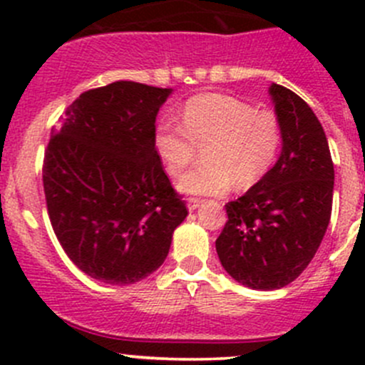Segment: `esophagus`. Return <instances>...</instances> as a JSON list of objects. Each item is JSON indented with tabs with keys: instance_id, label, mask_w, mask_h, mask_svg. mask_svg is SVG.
Here are the masks:
<instances>
[{
	"instance_id": "1",
	"label": "esophagus",
	"mask_w": 365,
	"mask_h": 365,
	"mask_svg": "<svg viewBox=\"0 0 365 365\" xmlns=\"http://www.w3.org/2000/svg\"><path fill=\"white\" fill-rule=\"evenodd\" d=\"M201 205H203V201L196 200V197H189V200H187V208H189V212H194V210L200 208Z\"/></svg>"
}]
</instances>
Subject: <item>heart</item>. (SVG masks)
Listing matches in <instances>:
<instances>
[{"label":"heart","mask_w":365,"mask_h":365,"mask_svg":"<svg viewBox=\"0 0 365 365\" xmlns=\"http://www.w3.org/2000/svg\"><path fill=\"white\" fill-rule=\"evenodd\" d=\"M182 128L162 118L153 146L165 171L178 176L203 146V162L178 180V190L190 196H219L233 187L251 189L277 160L282 132L277 116L222 93L192 97L182 109Z\"/></svg>","instance_id":"heart-1"}]
</instances>
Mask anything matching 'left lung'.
Masks as SVG:
<instances>
[{"label": "left lung", "mask_w": 365, "mask_h": 365, "mask_svg": "<svg viewBox=\"0 0 365 365\" xmlns=\"http://www.w3.org/2000/svg\"><path fill=\"white\" fill-rule=\"evenodd\" d=\"M282 132L281 155L261 182L226 205L215 249L224 270L251 289L270 292L307 268L330 222L334 164L312 109L281 84L268 88Z\"/></svg>", "instance_id": "1"}]
</instances>
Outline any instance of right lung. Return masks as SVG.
Segmentation results:
<instances>
[{
  "mask_svg": "<svg viewBox=\"0 0 365 365\" xmlns=\"http://www.w3.org/2000/svg\"><path fill=\"white\" fill-rule=\"evenodd\" d=\"M171 93L134 81L84 91L47 146L43 192L54 233L72 263L106 284L153 274L187 217L153 146Z\"/></svg>",
  "mask_w": 365,
  "mask_h": 365,
  "instance_id": "obj_1",
  "label": "right lung"
}]
</instances>
